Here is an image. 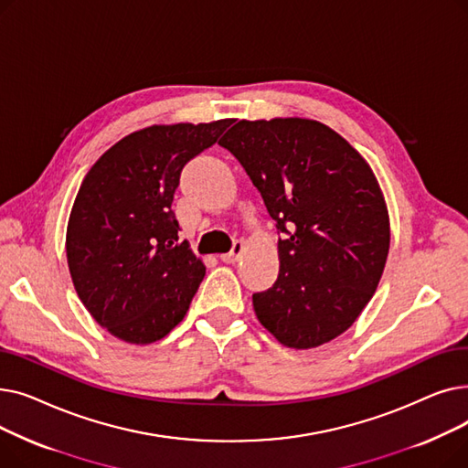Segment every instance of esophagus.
<instances>
[{
  "label": "esophagus",
  "instance_id": "esophagus-1",
  "mask_svg": "<svg viewBox=\"0 0 468 468\" xmlns=\"http://www.w3.org/2000/svg\"><path fill=\"white\" fill-rule=\"evenodd\" d=\"M242 250H244V244H242V240H233V247H231V250H229L228 254H221V261H226V263H233V261H237V260H239V256L242 254Z\"/></svg>",
  "mask_w": 468,
  "mask_h": 468
}]
</instances>
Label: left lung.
Listing matches in <instances>:
<instances>
[{"mask_svg":"<svg viewBox=\"0 0 468 468\" xmlns=\"http://www.w3.org/2000/svg\"><path fill=\"white\" fill-rule=\"evenodd\" d=\"M219 145L242 165L279 231V277L252 296L282 346L346 332L372 300L388 254V214L372 168L311 119L239 121Z\"/></svg>","mask_w":468,"mask_h":468,"instance_id":"1","label":"left lung"}]
</instances>
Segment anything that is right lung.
<instances>
[{
	"mask_svg": "<svg viewBox=\"0 0 468 468\" xmlns=\"http://www.w3.org/2000/svg\"><path fill=\"white\" fill-rule=\"evenodd\" d=\"M231 119L147 127L98 159L73 203L66 256L94 321L127 343L165 337L205 277L172 212L182 168L218 142Z\"/></svg>",
	"mask_w": 468,
	"mask_h": 468,
	"instance_id": "1",
	"label": "right lung"
}]
</instances>
